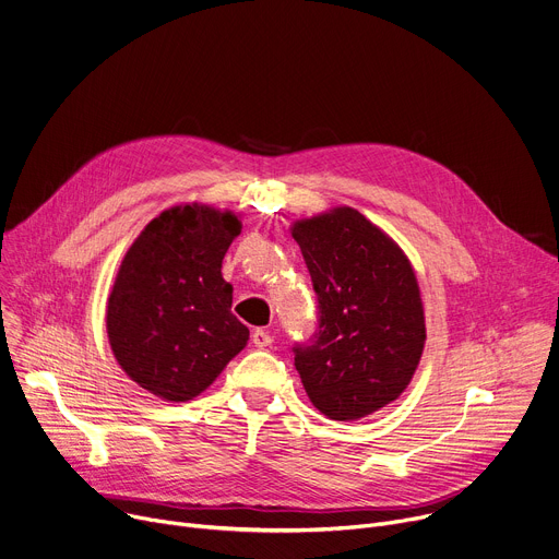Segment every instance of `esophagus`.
<instances>
[{"instance_id": "1", "label": "esophagus", "mask_w": 559, "mask_h": 559, "mask_svg": "<svg viewBox=\"0 0 559 559\" xmlns=\"http://www.w3.org/2000/svg\"><path fill=\"white\" fill-rule=\"evenodd\" d=\"M252 343H254V347L265 349V347H270L274 343V336L267 330H254L252 332Z\"/></svg>"}]
</instances>
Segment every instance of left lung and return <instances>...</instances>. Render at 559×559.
<instances>
[{"label":"left lung","mask_w":559,"mask_h":559,"mask_svg":"<svg viewBox=\"0 0 559 559\" xmlns=\"http://www.w3.org/2000/svg\"><path fill=\"white\" fill-rule=\"evenodd\" d=\"M316 292V332L294 343L311 405L358 420L401 395L425 347V313L412 263L358 210L298 221L292 229Z\"/></svg>","instance_id":"8db88e82"}]
</instances>
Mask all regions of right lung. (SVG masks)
<instances>
[{
    "instance_id": "right-lung-1",
    "label": "right lung",
    "mask_w": 559,
    "mask_h": 559,
    "mask_svg": "<svg viewBox=\"0 0 559 559\" xmlns=\"http://www.w3.org/2000/svg\"><path fill=\"white\" fill-rule=\"evenodd\" d=\"M238 231L231 212L177 205L147 223L119 267L106 313L110 347L139 386L170 403L205 391L250 338L221 274Z\"/></svg>"
}]
</instances>
